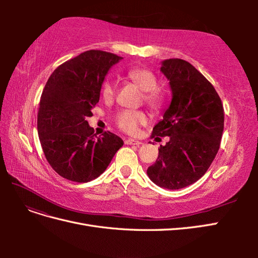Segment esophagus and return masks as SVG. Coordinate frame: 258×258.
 <instances>
[{
  "label": "esophagus",
  "mask_w": 258,
  "mask_h": 258,
  "mask_svg": "<svg viewBox=\"0 0 258 258\" xmlns=\"http://www.w3.org/2000/svg\"><path fill=\"white\" fill-rule=\"evenodd\" d=\"M124 143H126L127 145H137V146L142 144V142H140V141H138V140H135V139H127L126 141H124Z\"/></svg>",
  "instance_id": "obj_1"
}]
</instances>
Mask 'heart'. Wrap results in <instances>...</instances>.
<instances>
[{"mask_svg": "<svg viewBox=\"0 0 258 258\" xmlns=\"http://www.w3.org/2000/svg\"><path fill=\"white\" fill-rule=\"evenodd\" d=\"M127 79L136 84L143 91V99L147 105L158 111L166 103V93L157 87V77L145 68H132L126 73ZM116 92V84L107 77L101 86V95L105 101L113 100ZM117 127L129 135H135L139 128L147 123L148 116L143 111L121 110L114 117Z\"/></svg>", "mask_w": 258, "mask_h": 258, "instance_id": "heart-1", "label": "heart"}]
</instances>
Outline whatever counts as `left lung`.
<instances>
[{
  "instance_id": "left-lung-1",
  "label": "left lung",
  "mask_w": 258,
  "mask_h": 258,
  "mask_svg": "<svg viewBox=\"0 0 258 258\" xmlns=\"http://www.w3.org/2000/svg\"><path fill=\"white\" fill-rule=\"evenodd\" d=\"M172 100L152 138L169 137L148 167L152 181L167 189H179L204 176L214 160L224 131V107L213 85L189 62L162 61Z\"/></svg>"
}]
</instances>
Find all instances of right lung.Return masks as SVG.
Segmentation results:
<instances>
[{
    "instance_id": "right-lung-1",
    "label": "right lung",
    "mask_w": 258,
    "mask_h": 258,
    "mask_svg": "<svg viewBox=\"0 0 258 258\" xmlns=\"http://www.w3.org/2000/svg\"><path fill=\"white\" fill-rule=\"evenodd\" d=\"M121 59L111 52L87 50L59 66L45 85L37 114L38 138L51 168L69 181L97 178L123 145L110 131L97 137L87 121L107 71Z\"/></svg>"
}]
</instances>
